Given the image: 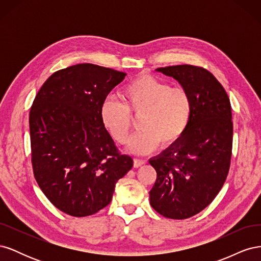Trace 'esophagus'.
Wrapping results in <instances>:
<instances>
[{
  "instance_id": "obj_1",
  "label": "esophagus",
  "mask_w": 261,
  "mask_h": 261,
  "mask_svg": "<svg viewBox=\"0 0 261 261\" xmlns=\"http://www.w3.org/2000/svg\"><path fill=\"white\" fill-rule=\"evenodd\" d=\"M145 164V160L141 159H134V168H139L141 165Z\"/></svg>"
}]
</instances>
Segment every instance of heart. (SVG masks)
<instances>
[{
    "label": "heart",
    "instance_id": "heart-1",
    "mask_svg": "<svg viewBox=\"0 0 261 261\" xmlns=\"http://www.w3.org/2000/svg\"><path fill=\"white\" fill-rule=\"evenodd\" d=\"M121 96L107 98L101 106L102 123L111 137L124 144L132 129L134 116H139L138 127L128 143L133 153L151 152L161 143L170 146L184 135L193 114V100L180 87H172L151 74H140L124 86Z\"/></svg>",
    "mask_w": 261,
    "mask_h": 261
}]
</instances>
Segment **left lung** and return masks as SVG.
Listing matches in <instances>:
<instances>
[{"instance_id": "obj_1", "label": "left lung", "mask_w": 261, "mask_h": 261, "mask_svg": "<svg viewBox=\"0 0 261 261\" xmlns=\"http://www.w3.org/2000/svg\"><path fill=\"white\" fill-rule=\"evenodd\" d=\"M176 80L191 94L193 114L183 136L149 163L156 179L150 204L169 219H187L212 202L230 170L232 109L227 93L209 70L194 65L155 69Z\"/></svg>"}]
</instances>
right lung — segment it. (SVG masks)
I'll use <instances>...</instances> for the list:
<instances>
[{"mask_svg": "<svg viewBox=\"0 0 261 261\" xmlns=\"http://www.w3.org/2000/svg\"><path fill=\"white\" fill-rule=\"evenodd\" d=\"M126 74L84 63L53 73L31 106V163L39 187L66 215L87 217L111 202L133 167L101 120L103 101Z\"/></svg>", "mask_w": 261, "mask_h": 261, "instance_id": "right-lung-1", "label": "right lung"}]
</instances>
